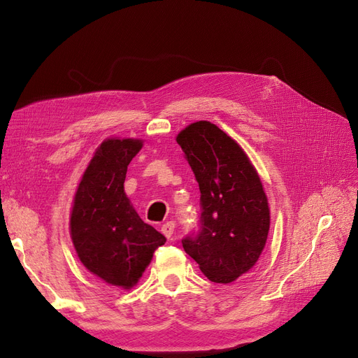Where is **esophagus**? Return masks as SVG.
Wrapping results in <instances>:
<instances>
[{
  "mask_svg": "<svg viewBox=\"0 0 358 358\" xmlns=\"http://www.w3.org/2000/svg\"><path fill=\"white\" fill-rule=\"evenodd\" d=\"M174 230H176V222L174 221H168V222H165L164 226L161 227V231H162V234L165 236V237H169L174 234Z\"/></svg>",
  "mask_w": 358,
  "mask_h": 358,
  "instance_id": "esophagus-1",
  "label": "esophagus"
}]
</instances>
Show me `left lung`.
<instances>
[{"instance_id": "8db88e82", "label": "left lung", "mask_w": 358, "mask_h": 358, "mask_svg": "<svg viewBox=\"0 0 358 358\" xmlns=\"http://www.w3.org/2000/svg\"><path fill=\"white\" fill-rule=\"evenodd\" d=\"M201 190V227L181 241L215 283H231L252 268L266 246L270 208L258 172L243 149L208 121L177 136Z\"/></svg>"}]
</instances>
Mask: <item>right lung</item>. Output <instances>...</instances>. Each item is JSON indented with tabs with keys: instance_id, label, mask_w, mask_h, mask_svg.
Listing matches in <instances>:
<instances>
[{
	"instance_id": "add662e5",
	"label": "right lung",
	"mask_w": 358,
	"mask_h": 358,
	"mask_svg": "<svg viewBox=\"0 0 358 358\" xmlns=\"http://www.w3.org/2000/svg\"><path fill=\"white\" fill-rule=\"evenodd\" d=\"M141 140L108 138L96 150L79 182L71 237L88 271L106 283L136 286L165 236L145 224L124 192L127 168Z\"/></svg>"
}]
</instances>
